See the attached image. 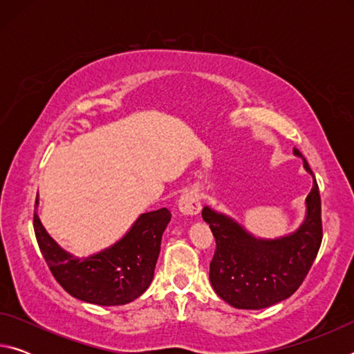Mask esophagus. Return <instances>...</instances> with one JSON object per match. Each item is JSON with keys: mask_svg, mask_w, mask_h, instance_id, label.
<instances>
[{"mask_svg": "<svg viewBox=\"0 0 354 354\" xmlns=\"http://www.w3.org/2000/svg\"><path fill=\"white\" fill-rule=\"evenodd\" d=\"M178 209L183 215H190V217L192 215H196L201 211L200 196L195 192H185L178 201Z\"/></svg>", "mask_w": 354, "mask_h": 354, "instance_id": "esophagus-1", "label": "esophagus"}]
</instances>
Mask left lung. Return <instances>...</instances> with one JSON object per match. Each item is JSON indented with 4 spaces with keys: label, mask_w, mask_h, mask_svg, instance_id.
<instances>
[{
    "label": "left lung",
    "mask_w": 354,
    "mask_h": 354,
    "mask_svg": "<svg viewBox=\"0 0 354 354\" xmlns=\"http://www.w3.org/2000/svg\"><path fill=\"white\" fill-rule=\"evenodd\" d=\"M303 167L314 178L303 154ZM203 220L215 237L209 279L217 295L237 309H263L293 295L306 278L322 243V201L313 183L306 196V215L297 231L278 239L248 232L230 215L205 206Z\"/></svg>",
    "instance_id": "left-lung-1"
}]
</instances>
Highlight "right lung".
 I'll return each mask as SVG.
<instances>
[{
    "mask_svg": "<svg viewBox=\"0 0 354 354\" xmlns=\"http://www.w3.org/2000/svg\"><path fill=\"white\" fill-rule=\"evenodd\" d=\"M170 218L167 207L140 214L120 241L87 257H76L59 247L37 214H34V231L53 277L65 292L98 306H122L139 298L151 284Z\"/></svg>",
    "mask_w": 354,
    "mask_h": 354,
    "instance_id": "1",
    "label": "right lung"
}]
</instances>
